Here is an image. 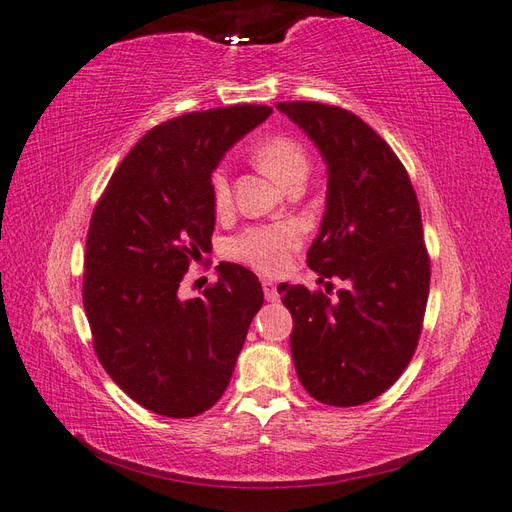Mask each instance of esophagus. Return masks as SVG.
<instances>
[{
  "label": "esophagus",
  "mask_w": 512,
  "mask_h": 512,
  "mask_svg": "<svg viewBox=\"0 0 512 512\" xmlns=\"http://www.w3.org/2000/svg\"><path fill=\"white\" fill-rule=\"evenodd\" d=\"M261 288H264V294H266V301H270V303H275V301H279V292H277V285L272 283L270 279H264L261 281Z\"/></svg>",
  "instance_id": "esophagus-1"
}]
</instances>
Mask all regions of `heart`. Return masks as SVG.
<instances>
[{
  "instance_id": "1",
  "label": "heart",
  "mask_w": 512,
  "mask_h": 512,
  "mask_svg": "<svg viewBox=\"0 0 512 512\" xmlns=\"http://www.w3.org/2000/svg\"><path fill=\"white\" fill-rule=\"evenodd\" d=\"M253 159L270 178L283 187H296L307 176L305 148L294 137L285 133L268 135L259 139L253 148ZM211 202L216 211L231 207V181L224 168H216L211 174ZM303 244V229L296 222L255 224L244 229L229 242V255L240 264L251 266L264 275H279L290 266L292 255Z\"/></svg>"
}]
</instances>
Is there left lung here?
<instances>
[{
	"mask_svg": "<svg viewBox=\"0 0 512 512\" xmlns=\"http://www.w3.org/2000/svg\"><path fill=\"white\" fill-rule=\"evenodd\" d=\"M327 161V211L307 266L347 281L336 299L285 283L301 384L327 406L382 395L406 371L423 329L430 255L417 192L403 163L358 115L334 104L279 102ZM327 285V292L334 288Z\"/></svg>",
	"mask_w": 512,
	"mask_h": 512,
	"instance_id": "obj_1",
	"label": "left lung"
}]
</instances>
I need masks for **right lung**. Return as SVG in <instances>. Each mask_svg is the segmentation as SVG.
<instances>
[{
	"mask_svg": "<svg viewBox=\"0 0 512 512\" xmlns=\"http://www.w3.org/2000/svg\"><path fill=\"white\" fill-rule=\"evenodd\" d=\"M272 113L264 104L194 111L154 126L117 165L93 209L82 303L104 371L150 412L187 419L227 390L264 290L251 270L220 264L202 296H178L211 248V172Z\"/></svg>",
	"mask_w": 512,
	"mask_h": 512,
	"instance_id": "right-lung-1",
	"label": "right lung"
}]
</instances>
